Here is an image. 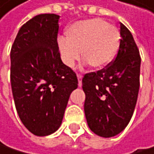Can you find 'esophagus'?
Segmentation results:
<instances>
[{"label":"esophagus","instance_id":"34e87169","mask_svg":"<svg viewBox=\"0 0 154 154\" xmlns=\"http://www.w3.org/2000/svg\"><path fill=\"white\" fill-rule=\"evenodd\" d=\"M78 79H79V87H82V75H78Z\"/></svg>","mask_w":154,"mask_h":154}]
</instances>
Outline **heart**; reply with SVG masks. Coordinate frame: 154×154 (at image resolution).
Here are the masks:
<instances>
[{
    "mask_svg": "<svg viewBox=\"0 0 154 154\" xmlns=\"http://www.w3.org/2000/svg\"><path fill=\"white\" fill-rule=\"evenodd\" d=\"M120 43L117 27L100 18L75 22L66 30V38L57 39L62 62L73 67L81 56L94 69H102L113 61Z\"/></svg>",
    "mask_w": 154,
    "mask_h": 154,
    "instance_id": "b5f03b06",
    "label": "heart"
}]
</instances>
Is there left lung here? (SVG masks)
Instances as JSON below:
<instances>
[{
  "label": "left lung",
  "mask_w": 154,
  "mask_h": 154,
  "mask_svg": "<svg viewBox=\"0 0 154 154\" xmlns=\"http://www.w3.org/2000/svg\"><path fill=\"white\" fill-rule=\"evenodd\" d=\"M120 44L114 62L82 79L88 128L100 137L122 132L133 116L140 88V56L132 34L120 23Z\"/></svg>",
  "instance_id": "8db88e82"
}]
</instances>
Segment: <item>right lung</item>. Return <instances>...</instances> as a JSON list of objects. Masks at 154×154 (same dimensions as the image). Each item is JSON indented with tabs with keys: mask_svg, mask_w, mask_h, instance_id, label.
Here are the masks:
<instances>
[{
	"mask_svg": "<svg viewBox=\"0 0 154 154\" xmlns=\"http://www.w3.org/2000/svg\"><path fill=\"white\" fill-rule=\"evenodd\" d=\"M59 18L54 14L34 16L21 26L11 49V86L17 114L39 137L60 128L70 94L79 84L59 54Z\"/></svg>",
	"mask_w": 154,
	"mask_h": 154,
	"instance_id": "right-lung-1",
	"label": "right lung"
}]
</instances>
